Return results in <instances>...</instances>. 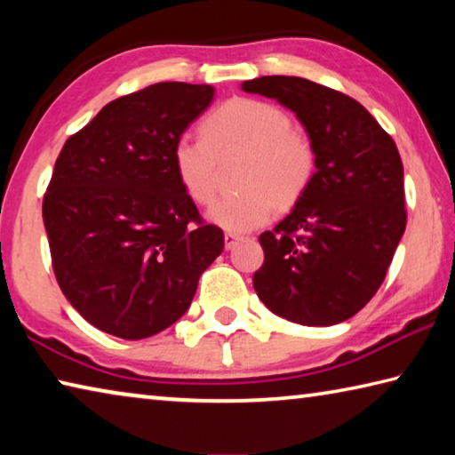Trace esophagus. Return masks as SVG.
<instances>
[{"label": "esophagus", "mask_w": 455, "mask_h": 455, "mask_svg": "<svg viewBox=\"0 0 455 455\" xmlns=\"http://www.w3.org/2000/svg\"><path fill=\"white\" fill-rule=\"evenodd\" d=\"M238 241H243V236H241V235H235V233H225V246H227V251L235 249V246L238 244Z\"/></svg>", "instance_id": "34e87169"}]
</instances>
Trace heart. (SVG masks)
Segmentation results:
<instances>
[{
    "instance_id": "1",
    "label": "heart",
    "mask_w": 455,
    "mask_h": 455,
    "mask_svg": "<svg viewBox=\"0 0 455 455\" xmlns=\"http://www.w3.org/2000/svg\"><path fill=\"white\" fill-rule=\"evenodd\" d=\"M200 136H180L172 146V171L195 204L211 203L217 192L219 160L244 154L236 182L243 190L219 198L209 209L212 225L241 235L267 225L281 206L305 196L317 172L311 138L292 128L291 116L276 104L233 98L200 124Z\"/></svg>"
}]
</instances>
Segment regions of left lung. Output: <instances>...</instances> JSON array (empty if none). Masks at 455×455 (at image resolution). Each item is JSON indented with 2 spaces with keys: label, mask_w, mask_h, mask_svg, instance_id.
I'll list each match as a JSON object with an SVG mask.
<instances>
[{
  "label": "left lung",
  "mask_w": 455,
  "mask_h": 455,
  "mask_svg": "<svg viewBox=\"0 0 455 455\" xmlns=\"http://www.w3.org/2000/svg\"><path fill=\"white\" fill-rule=\"evenodd\" d=\"M243 90L297 114L317 150L305 196L259 236L260 301L301 325H335L371 301L407 222L397 146L357 100L295 76H263Z\"/></svg>",
  "instance_id": "left-lung-1"
}]
</instances>
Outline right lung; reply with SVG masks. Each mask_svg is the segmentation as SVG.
<instances>
[{"label":"right lung","mask_w":455,"mask_h":455,"mask_svg":"<svg viewBox=\"0 0 455 455\" xmlns=\"http://www.w3.org/2000/svg\"><path fill=\"white\" fill-rule=\"evenodd\" d=\"M206 84L160 82L112 100L68 138L44 195L52 267L84 319L152 337L190 307L225 235L172 171V146L211 104Z\"/></svg>","instance_id":"1"}]
</instances>
